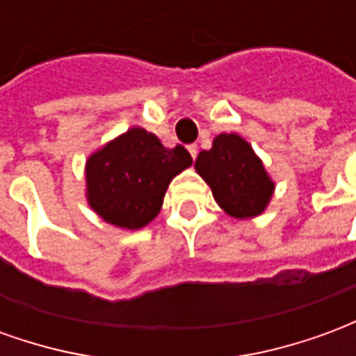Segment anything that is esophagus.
Returning a JSON list of instances; mask_svg holds the SVG:
<instances>
[{
	"label": "esophagus",
	"instance_id": "obj_1",
	"mask_svg": "<svg viewBox=\"0 0 356 356\" xmlns=\"http://www.w3.org/2000/svg\"><path fill=\"white\" fill-rule=\"evenodd\" d=\"M188 152H191V156H193V160H196V156H198V147L196 145H188Z\"/></svg>",
	"mask_w": 356,
	"mask_h": 356
}]
</instances>
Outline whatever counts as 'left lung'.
Masks as SVG:
<instances>
[{
  "label": "left lung",
  "instance_id": "obj_1",
  "mask_svg": "<svg viewBox=\"0 0 356 356\" xmlns=\"http://www.w3.org/2000/svg\"><path fill=\"white\" fill-rule=\"evenodd\" d=\"M194 168L219 208L234 219L261 216L275 194V181L261 158L238 133H219L211 148L198 154Z\"/></svg>",
  "mask_w": 356,
  "mask_h": 356
}]
</instances>
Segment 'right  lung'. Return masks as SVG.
Instances as JSON below:
<instances>
[{
    "mask_svg": "<svg viewBox=\"0 0 356 356\" xmlns=\"http://www.w3.org/2000/svg\"><path fill=\"white\" fill-rule=\"evenodd\" d=\"M191 165L185 147L165 148L154 133L131 127L86 160L89 208L118 229H143L160 213L173 177Z\"/></svg>",
    "mask_w": 356,
    "mask_h": 356,
    "instance_id": "1",
    "label": "right lung"
}]
</instances>
